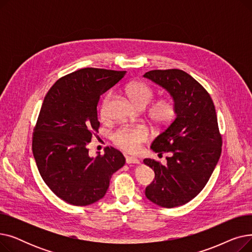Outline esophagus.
I'll return each mask as SVG.
<instances>
[{
	"label": "esophagus",
	"instance_id": "34e87169",
	"mask_svg": "<svg viewBox=\"0 0 252 252\" xmlns=\"http://www.w3.org/2000/svg\"><path fill=\"white\" fill-rule=\"evenodd\" d=\"M126 162L127 164H130V163H140V160L138 159V158H136L134 156H126Z\"/></svg>",
	"mask_w": 252,
	"mask_h": 252
}]
</instances>
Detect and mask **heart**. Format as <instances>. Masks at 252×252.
<instances>
[{
  "label": "heart",
  "mask_w": 252,
  "mask_h": 252,
  "mask_svg": "<svg viewBox=\"0 0 252 252\" xmlns=\"http://www.w3.org/2000/svg\"><path fill=\"white\" fill-rule=\"evenodd\" d=\"M129 99L140 109H145L153 101L155 97L154 91L146 84L136 82L131 83L126 88ZM113 97V93L109 92L105 96L102 106L101 115L107 113L108 106ZM177 113L176 104L170 99H161L156 102L149 110V118L152 124L158 127H164L174 121ZM148 139V131L142 126H125L117 129L113 134V141L122 149L127 152H135L139 149L140 144Z\"/></svg>",
  "instance_id": "obj_1"
}]
</instances>
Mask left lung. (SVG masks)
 <instances>
[{
    "instance_id": "left-lung-1",
    "label": "left lung",
    "mask_w": 252,
    "mask_h": 252,
    "mask_svg": "<svg viewBox=\"0 0 252 252\" xmlns=\"http://www.w3.org/2000/svg\"><path fill=\"white\" fill-rule=\"evenodd\" d=\"M143 76L167 91L177 108L176 118L150 147L158 155L169 154L166 164L150 158L143 161L155 174L145 195L162 207L181 206L201 192L220 159L215 105L206 90L183 70H151Z\"/></svg>"
}]
</instances>
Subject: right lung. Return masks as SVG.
<instances>
[{
    "label": "right lung",
    "mask_w": 252,
    "mask_h": 252,
    "mask_svg": "<svg viewBox=\"0 0 252 252\" xmlns=\"http://www.w3.org/2000/svg\"><path fill=\"white\" fill-rule=\"evenodd\" d=\"M126 71L83 68L58 79L44 99L32 137L37 169L51 191L72 205L103 198L112 175L125 165L121 151L107 147L91 157L88 145L98 133L100 96Z\"/></svg>",
    "instance_id": "1"
}]
</instances>
